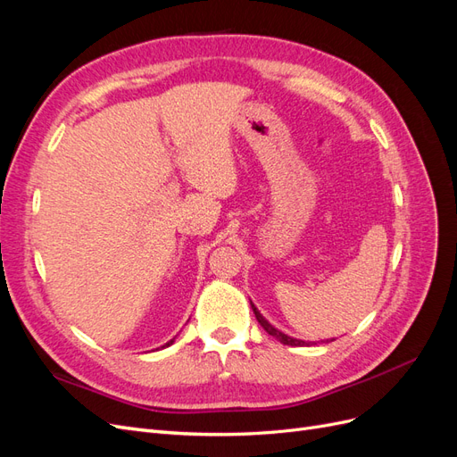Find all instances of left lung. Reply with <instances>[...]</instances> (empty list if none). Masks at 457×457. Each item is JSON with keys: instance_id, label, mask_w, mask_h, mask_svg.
<instances>
[{"instance_id": "8db88e82", "label": "left lung", "mask_w": 457, "mask_h": 457, "mask_svg": "<svg viewBox=\"0 0 457 457\" xmlns=\"http://www.w3.org/2000/svg\"><path fill=\"white\" fill-rule=\"evenodd\" d=\"M252 309H253V314H255V318H257V320H259V324L262 326V329H265L269 336L276 337V339H278V341H280V343H284V345H292V347H303V345H309V343H305V341H301V339H294V337H289V336L282 334V331H278V329H276L272 324H269V322L265 320V318H262V314H261V312L255 309L253 303H252ZM331 341H334V339H331Z\"/></svg>"}]
</instances>
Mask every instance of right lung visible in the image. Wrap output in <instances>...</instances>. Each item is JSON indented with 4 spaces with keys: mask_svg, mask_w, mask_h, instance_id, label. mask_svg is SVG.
<instances>
[{
    "mask_svg": "<svg viewBox=\"0 0 457 457\" xmlns=\"http://www.w3.org/2000/svg\"><path fill=\"white\" fill-rule=\"evenodd\" d=\"M171 343H173V339H171V341H168V343H165V345H163V347H170V345H171Z\"/></svg>",
    "mask_w": 457,
    "mask_h": 457,
    "instance_id": "1",
    "label": "right lung"
}]
</instances>
